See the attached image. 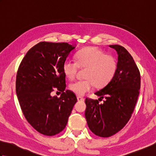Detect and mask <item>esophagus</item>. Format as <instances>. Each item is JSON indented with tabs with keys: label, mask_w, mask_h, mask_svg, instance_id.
Segmentation results:
<instances>
[{
	"label": "esophagus",
	"mask_w": 156,
	"mask_h": 156,
	"mask_svg": "<svg viewBox=\"0 0 156 156\" xmlns=\"http://www.w3.org/2000/svg\"><path fill=\"white\" fill-rule=\"evenodd\" d=\"M77 99L78 101H84V98L82 97H77Z\"/></svg>",
	"instance_id": "1"
}]
</instances>
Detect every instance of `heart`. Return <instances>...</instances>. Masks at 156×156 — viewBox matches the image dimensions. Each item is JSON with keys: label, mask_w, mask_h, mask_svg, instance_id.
Masks as SVG:
<instances>
[{"label": "heart", "mask_w": 156, "mask_h": 156, "mask_svg": "<svg viewBox=\"0 0 156 156\" xmlns=\"http://www.w3.org/2000/svg\"><path fill=\"white\" fill-rule=\"evenodd\" d=\"M86 69L84 80H77L69 85L70 90L79 96L90 92L94 85L103 87L111 81L117 70V62L111 55H107L97 47H88L76 54V62L66 59L63 64V72L69 80L74 79L78 68Z\"/></svg>", "instance_id": "1"}]
</instances>
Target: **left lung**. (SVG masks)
<instances>
[{
    "label": "left lung",
    "instance_id": "8db88e82",
    "mask_svg": "<svg viewBox=\"0 0 156 156\" xmlns=\"http://www.w3.org/2000/svg\"><path fill=\"white\" fill-rule=\"evenodd\" d=\"M109 46L117 52V70L111 81L94 93L106 100L102 104L89 98L85 100L88 127L102 137L112 136L127 123L137 103L141 86L140 72L131 54L122 46Z\"/></svg>",
    "mask_w": 156,
    "mask_h": 156
}]
</instances>
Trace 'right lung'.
<instances>
[{
	"mask_svg": "<svg viewBox=\"0 0 156 156\" xmlns=\"http://www.w3.org/2000/svg\"><path fill=\"white\" fill-rule=\"evenodd\" d=\"M76 47L68 43L42 41L27 51L19 65L16 93L25 119L36 131L52 136L64 130L73 107L75 94L65 90L63 64ZM56 87L60 98L51 97Z\"/></svg>",
	"mask_w": 156,
	"mask_h": 156,
	"instance_id": "obj_1",
	"label": "right lung"
}]
</instances>
